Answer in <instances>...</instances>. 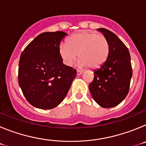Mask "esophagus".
<instances>
[{
	"label": "esophagus",
	"mask_w": 146,
	"mask_h": 146,
	"mask_svg": "<svg viewBox=\"0 0 146 146\" xmlns=\"http://www.w3.org/2000/svg\"><path fill=\"white\" fill-rule=\"evenodd\" d=\"M82 73V71L78 70V69H77V75H80Z\"/></svg>",
	"instance_id": "1"
}]
</instances>
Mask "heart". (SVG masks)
Returning a JSON list of instances; mask_svg holds the SVG:
<instances>
[{
	"instance_id": "1",
	"label": "heart",
	"mask_w": 146,
	"mask_h": 146,
	"mask_svg": "<svg viewBox=\"0 0 146 146\" xmlns=\"http://www.w3.org/2000/svg\"><path fill=\"white\" fill-rule=\"evenodd\" d=\"M59 54L66 66H70L79 55L78 66L97 69L103 65L109 55L108 41L102 35L80 31L69 37L67 43L59 46Z\"/></svg>"
}]
</instances>
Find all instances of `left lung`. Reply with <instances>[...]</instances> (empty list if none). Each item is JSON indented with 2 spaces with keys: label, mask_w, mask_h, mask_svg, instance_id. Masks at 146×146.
Returning <instances> with one entry per match:
<instances>
[{
  "label": "left lung",
  "mask_w": 146,
  "mask_h": 146,
  "mask_svg": "<svg viewBox=\"0 0 146 146\" xmlns=\"http://www.w3.org/2000/svg\"><path fill=\"white\" fill-rule=\"evenodd\" d=\"M97 31L103 33L109 43L107 60L94 71V80L89 85L93 99L104 108L117 106L129 93L132 76L131 57L128 48L116 35L105 28Z\"/></svg>",
  "instance_id": "left-lung-1"
}]
</instances>
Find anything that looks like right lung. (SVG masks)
Instances as JSON below:
<instances>
[{
	"mask_svg": "<svg viewBox=\"0 0 146 146\" xmlns=\"http://www.w3.org/2000/svg\"><path fill=\"white\" fill-rule=\"evenodd\" d=\"M63 31L37 36L21 53L18 82L25 99L33 107L48 110L62 102L69 91L76 69L63 64L59 54Z\"/></svg>",
	"mask_w": 146,
	"mask_h": 146,
	"instance_id": "1",
	"label": "right lung"
}]
</instances>
